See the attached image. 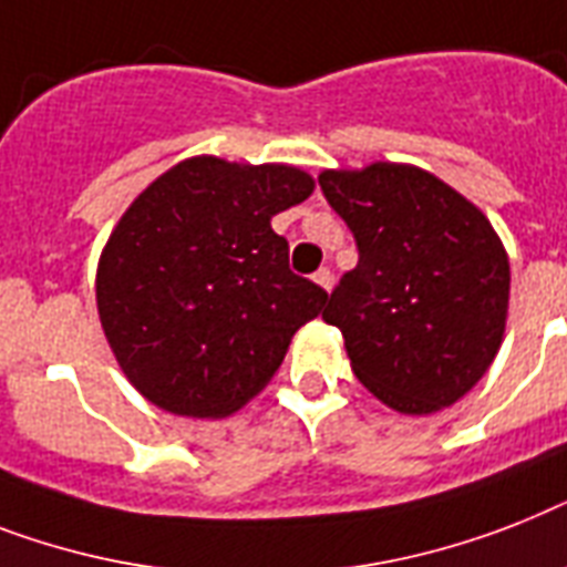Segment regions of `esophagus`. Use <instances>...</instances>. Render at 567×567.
I'll use <instances>...</instances> for the list:
<instances>
[{"instance_id": "34e87169", "label": "esophagus", "mask_w": 567, "mask_h": 567, "mask_svg": "<svg viewBox=\"0 0 567 567\" xmlns=\"http://www.w3.org/2000/svg\"><path fill=\"white\" fill-rule=\"evenodd\" d=\"M315 282L323 288V291H331V285H334V276H331L329 268H320L315 274Z\"/></svg>"}]
</instances>
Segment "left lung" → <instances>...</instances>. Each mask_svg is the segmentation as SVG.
Wrapping results in <instances>:
<instances>
[{
	"mask_svg": "<svg viewBox=\"0 0 567 567\" xmlns=\"http://www.w3.org/2000/svg\"><path fill=\"white\" fill-rule=\"evenodd\" d=\"M320 188L358 244L331 291L352 372L399 413L427 416L463 399L504 340L509 259L489 218L416 165L323 172Z\"/></svg>",
	"mask_w": 567,
	"mask_h": 567,
	"instance_id": "obj_1",
	"label": "left lung"
}]
</instances>
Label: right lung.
<instances>
[{
    "label": "right lung",
    "instance_id": "right-lung-1",
    "mask_svg": "<svg viewBox=\"0 0 567 567\" xmlns=\"http://www.w3.org/2000/svg\"><path fill=\"white\" fill-rule=\"evenodd\" d=\"M315 192L293 165L192 156L142 192L101 250L95 302L148 402L220 419L261 393L329 293L288 268L270 218Z\"/></svg>",
    "mask_w": 567,
    "mask_h": 567
}]
</instances>
